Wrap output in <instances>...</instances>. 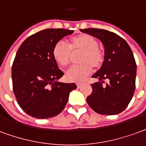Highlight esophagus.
Returning <instances> with one entry per match:
<instances>
[{"mask_svg":"<svg viewBox=\"0 0 146 146\" xmlns=\"http://www.w3.org/2000/svg\"><path fill=\"white\" fill-rule=\"evenodd\" d=\"M82 85H83V84H80V83H78V84H76V86H77V87H78V88L81 87Z\"/></svg>","mask_w":146,"mask_h":146,"instance_id":"obj_1","label":"esophagus"}]
</instances>
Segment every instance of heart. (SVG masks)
Returning a JSON list of instances; mask_svg holds the SVG:
<instances>
[{
  "label": "heart",
  "mask_w": 146,
  "mask_h": 146,
  "mask_svg": "<svg viewBox=\"0 0 146 146\" xmlns=\"http://www.w3.org/2000/svg\"><path fill=\"white\" fill-rule=\"evenodd\" d=\"M78 62L66 72V79L70 82H80L88 76L94 70L100 69L104 61V53L99 46L98 40L89 34H80L70 38L68 46L59 41L54 45L52 56L57 63L62 67L70 64L73 54L80 53Z\"/></svg>",
  "instance_id": "b5f03b06"
}]
</instances>
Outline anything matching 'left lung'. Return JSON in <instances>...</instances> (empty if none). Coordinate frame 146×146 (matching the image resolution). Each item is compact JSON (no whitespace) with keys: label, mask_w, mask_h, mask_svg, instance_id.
I'll list each match as a JSON object with an SVG mask.
<instances>
[{"label":"left lung","mask_w":146,"mask_h":146,"mask_svg":"<svg viewBox=\"0 0 146 146\" xmlns=\"http://www.w3.org/2000/svg\"><path fill=\"white\" fill-rule=\"evenodd\" d=\"M102 42L104 61L93 76L99 81L91 85L87 98L89 106L98 114L114 115L122 112L130 103L135 89L136 62L131 49L124 38L104 29H80ZM109 79L108 84L103 80Z\"/></svg>","instance_id":"obj_1"}]
</instances>
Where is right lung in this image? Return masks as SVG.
I'll list each match as a JSON object with an SVG mask.
<instances>
[{"instance_id":"obj_1","label":"right lung","mask_w":146,"mask_h":146,"mask_svg":"<svg viewBox=\"0 0 146 146\" xmlns=\"http://www.w3.org/2000/svg\"><path fill=\"white\" fill-rule=\"evenodd\" d=\"M73 30L48 29L36 32L21 43L11 68L13 91L26 114L46 119L64 109L75 84L57 82L64 73L52 56L54 45Z\"/></svg>"}]
</instances>
